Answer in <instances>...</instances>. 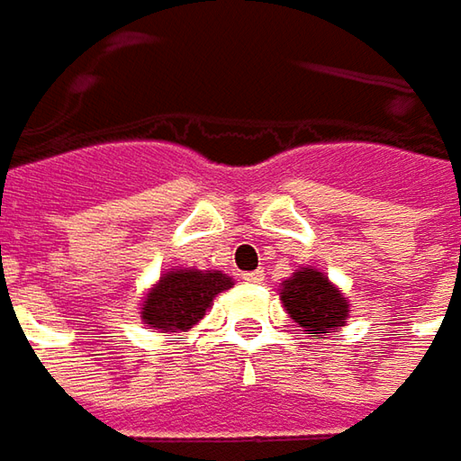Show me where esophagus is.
Returning a JSON list of instances; mask_svg holds the SVG:
<instances>
[{"instance_id": "34e87169", "label": "esophagus", "mask_w": 461, "mask_h": 461, "mask_svg": "<svg viewBox=\"0 0 461 461\" xmlns=\"http://www.w3.org/2000/svg\"><path fill=\"white\" fill-rule=\"evenodd\" d=\"M240 279H243L246 285H261V282H264V272H258V269L257 272H246Z\"/></svg>"}]
</instances>
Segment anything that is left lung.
<instances>
[{
	"instance_id": "left-lung-1",
	"label": "left lung",
	"mask_w": 461,
	"mask_h": 461,
	"mask_svg": "<svg viewBox=\"0 0 461 461\" xmlns=\"http://www.w3.org/2000/svg\"><path fill=\"white\" fill-rule=\"evenodd\" d=\"M282 303L294 323L312 333H333L346 323V297L315 269H300L282 285Z\"/></svg>"
}]
</instances>
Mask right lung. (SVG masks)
<instances>
[{
	"mask_svg": "<svg viewBox=\"0 0 461 461\" xmlns=\"http://www.w3.org/2000/svg\"><path fill=\"white\" fill-rule=\"evenodd\" d=\"M233 282L221 272H197V269H176L158 279L153 287L140 318L151 328L161 330H186L204 315L212 305V297L228 290Z\"/></svg>",
	"mask_w": 461,
	"mask_h": 461,
	"instance_id": "obj_1",
	"label": "right lung"
}]
</instances>
